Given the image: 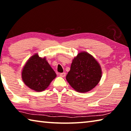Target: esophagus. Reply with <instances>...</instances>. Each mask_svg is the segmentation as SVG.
I'll return each mask as SVG.
<instances>
[{
	"mask_svg": "<svg viewBox=\"0 0 131 131\" xmlns=\"http://www.w3.org/2000/svg\"><path fill=\"white\" fill-rule=\"evenodd\" d=\"M65 75H66V73H65V72L61 73H59V76H60L62 77H64L65 76Z\"/></svg>",
	"mask_w": 131,
	"mask_h": 131,
	"instance_id": "esophagus-1",
	"label": "esophagus"
}]
</instances>
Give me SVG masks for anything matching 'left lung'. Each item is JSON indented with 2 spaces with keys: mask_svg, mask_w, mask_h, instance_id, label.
I'll list each match as a JSON object with an SVG mask.
<instances>
[{
  "mask_svg": "<svg viewBox=\"0 0 131 131\" xmlns=\"http://www.w3.org/2000/svg\"><path fill=\"white\" fill-rule=\"evenodd\" d=\"M102 70L97 61L87 52H81L74 58L66 80L79 92H87L93 89L101 80Z\"/></svg>",
  "mask_w": 131,
  "mask_h": 131,
  "instance_id": "8db88e82",
  "label": "left lung"
}]
</instances>
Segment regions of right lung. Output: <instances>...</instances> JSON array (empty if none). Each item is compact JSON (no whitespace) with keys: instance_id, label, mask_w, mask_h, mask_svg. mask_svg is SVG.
Listing matches in <instances>:
<instances>
[{"instance_id":"1","label":"right lung","mask_w":131,"mask_h":131,"mask_svg":"<svg viewBox=\"0 0 131 131\" xmlns=\"http://www.w3.org/2000/svg\"><path fill=\"white\" fill-rule=\"evenodd\" d=\"M57 76L46 58L36 54L31 57L24 66L22 79L28 87L35 91L45 90Z\"/></svg>"}]
</instances>
